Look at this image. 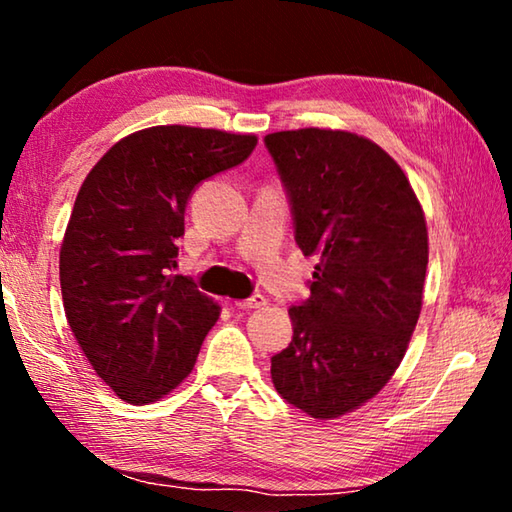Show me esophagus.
Returning a JSON list of instances; mask_svg holds the SVG:
<instances>
[{
    "instance_id": "esophagus-1",
    "label": "esophagus",
    "mask_w": 512,
    "mask_h": 512,
    "mask_svg": "<svg viewBox=\"0 0 512 512\" xmlns=\"http://www.w3.org/2000/svg\"><path fill=\"white\" fill-rule=\"evenodd\" d=\"M264 305H266V298L262 296V293H255V296H250V298H246V300H237V302H235L237 309H246V311L259 309V307H264Z\"/></svg>"
}]
</instances>
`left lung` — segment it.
<instances>
[{
  "mask_svg": "<svg viewBox=\"0 0 512 512\" xmlns=\"http://www.w3.org/2000/svg\"><path fill=\"white\" fill-rule=\"evenodd\" d=\"M287 189L296 244L318 255L311 296L289 309L293 339L271 359L275 391L332 420L375 397L400 366L429 262L418 196L366 137L300 128L264 137Z\"/></svg>",
  "mask_w": 512,
  "mask_h": 512,
  "instance_id": "1",
  "label": "left lung"
}]
</instances>
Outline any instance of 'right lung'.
Segmentation results:
<instances>
[{
  "mask_svg": "<svg viewBox=\"0 0 512 512\" xmlns=\"http://www.w3.org/2000/svg\"><path fill=\"white\" fill-rule=\"evenodd\" d=\"M255 135L153 126L119 140L83 180L60 246L67 323L119 400L142 406L192 372L219 305L171 275L185 207L244 162Z\"/></svg>",
  "mask_w": 512,
  "mask_h": 512,
  "instance_id": "obj_1",
  "label": "right lung"
}]
</instances>
